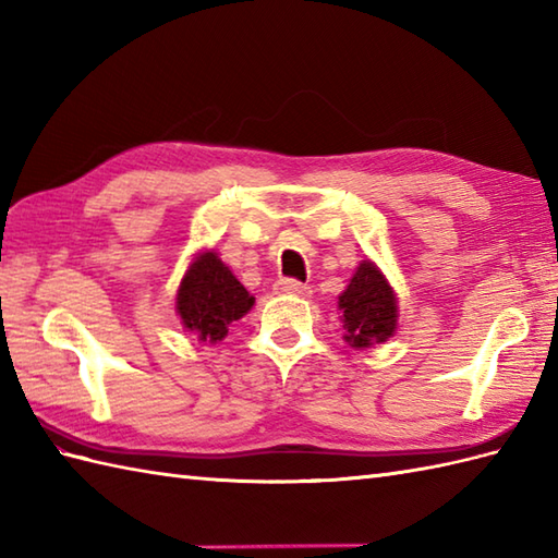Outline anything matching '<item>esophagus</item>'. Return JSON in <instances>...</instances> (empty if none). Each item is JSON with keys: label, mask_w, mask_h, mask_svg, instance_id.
<instances>
[{"label": "esophagus", "mask_w": 558, "mask_h": 558, "mask_svg": "<svg viewBox=\"0 0 558 558\" xmlns=\"http://www.w3.org/2000/svg\"><path fill=\"white\" fill-rule=\"evenodd\" d=\"M278 290L284 294H294V296H311V288L294 278H284L278 282Z\"/></svg>", "instance_id": "esophagus-1"}]
</instances>
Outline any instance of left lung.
Returning a JSON list of instances; mask_svg holds the SVG:
<instances>
[{
	"label": "left lung",
	"mask_w": 558,
	"mask_h": 558,
	"mask_svg": "<svg viewBox=\"0 0 558 558\" xmlns=\"http://www.w3.org/2000/svg\"><path fill=\"white\" fill-rule=\"evenodd\" d=\"M338 311L344 342L354 349H368L395 338L399 326L397 292L378 264L364 258L338 296Z\"/></svg>",
	"instance_id": "obj_1"
}]
</instances>
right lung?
I'll list each match as a JSON object with an SVG mask.
<instances>
[{
	"label": "right lung",
	"mask_w": 558,
	"mask_h": 558,
	"mask_svg": "<svg viewBox=\"0 0 558 558\" xmlns=\"http://www.w3.org/2000/svg\"><path fill=\"white\" fill-rule=\"evenodd\" d=\"M252 306L254 296L216 250L192 256L175 294V314L187 332L197 335L199 342L216 344L228 335L230 323L250 314Z\"/></svg>",
	"instance_id": "1"
}]
</instances>
